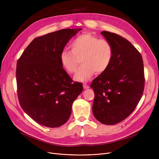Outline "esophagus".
I'll return each instance as SVG.
<instances>
[{
    "instance_id": "34e87169",
    "label": "esophagus",
    "mask_w": 159,
    "mask_h": 159,
    "mask_svg": "<svg viewBox=\"0 0 159 159\" xmlns=\"http://www.w3.org/2000/svg\"><path fill=\"white\" fill-rule=\"evenodd\" d=\"M83 88H84V89H88L89 88V86L87 85L86 84H83Z\"/></svg>"
}]
</instances>
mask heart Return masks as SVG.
Returning <instances> with one entry per match:
<instances>
[{"instance_id":"1","label":"heart","mask_w":159,"mask_h":159,"mask_svg":"<svg viewBox=\"0 0 159 159\" xmlns=\"http://www.w3.org/2000/svg\"><path fill=\"white\" fill-rule=\"evenodd\" d=\"M70 50L64 49L60 55V61L66 71L73 73L77 70L79 59L82 66L78 69L75 79L86 82L97 74L104 73L109 67L113 56V49L109 41L89 33L75 38L70 44Z\"/></svg>"}]
</instances>
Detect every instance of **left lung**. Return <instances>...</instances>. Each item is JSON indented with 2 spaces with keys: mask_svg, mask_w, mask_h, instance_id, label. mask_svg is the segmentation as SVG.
I'll return each mask as SVG.
<instances>
[{
  "mask_svg": "<svg viewBox=\"0 0 159 159\" xmlns=\"http://www.w3.org/2000/svg\"><path fill=\"white\" fill-rule=\"evenodd\" d=\"M101 34L112 45L113 56L108 68L95 79L91 88L95 98V117L106 125L118 124L134 111L144 89L141 54L127 39L114 33Z\"/></svg>",
  "mask_w": 159,
  "mask_h": 159,
  "instance_id": "obj_1",
  "label": "left lung"
}]
</instances>
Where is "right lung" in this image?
<instances>
[{
  "mask_svg": "<svg viewBox=\"0 0 159 159\" xmlns=\"http://www.w3.org/2000/svg\"><path fill=\"white\" fill-rule=\"evenodd\" d=\"M81 29H62L33 39L17 61L16 80L24 112L44 126H61L69 119L82 83L73 82L62 68L60 55Z\"/></svg>",
  "mask_w": 159,
  "mask_h": 159,
  "instance_id": "right-lung-1",
  "label": "right lung"
}]
</instances>
